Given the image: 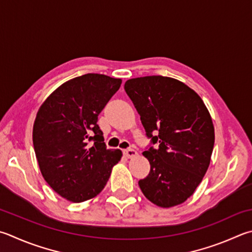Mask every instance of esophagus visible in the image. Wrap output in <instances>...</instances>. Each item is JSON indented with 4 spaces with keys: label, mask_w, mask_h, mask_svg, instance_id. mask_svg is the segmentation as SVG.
Segmentation results:
<instances>
[{
    "label": "esophagus",
    "mask_w": 252,
    "mask_h": 252,
    "mask_svg": "<svg viewBox=\"0 0 252 252\" xmlns=\"http://www.w3.org/2000/svg\"><path fill=\"white\" fill-rule=\"evenodd\" d=\"M123 153H125V155L126 157L127 158H134V157H136V151L135 150H132V149H127V150H125L123 151Z\"/></svg>",
    "instance_id": "1"
}]
</instances>
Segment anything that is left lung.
Listing matches in <instances>:
<instances>
[{
    "instance_id": "left-lung-1",
    "label": "left lung",
    "mask_w": 252,
    "mask_h": 252,
    "mask_svg": "<svg viewBox=\"0 0 252 252\" xmlns=\"http://www.w3.org/2000/svg\"><path fill=\"white\" fill-rule=\"evenodd\" d=\"M125 90L151 140L143 152L151 170L139 181L142 193L159 207L184 203L202 182L213 153L207 108L194 90L168 77L130 79Z\"/></svg>"
}]
</instances>
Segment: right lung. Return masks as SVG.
Listing matches in <instances>:
<instances>
[{
    "label": "right lung",
    "mask_w": 252,
    "mask_h": 252,
    "mask_svg": "<svg viewBox=\"0 0 252 252\" xmlns=\"http://www.w3.org/2000/svg\"><path fill=\"white\" fill-rule=\"evenodd\" d=\"M121 79L86 74L63 84L40 106L33 144L42 175L62 197L81 203L97 196L120 161L108 150L98 116L120 88Z\"/></svg>",
    "instance_id": "right-lung-1"
}]
</instances>
